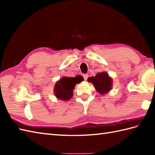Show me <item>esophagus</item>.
Wrapping results in <instances>:
<instances>
[{"mask_svg":"<svg viewBox=\"0 0 155 155\" xmlns=\"http://www.w3.org/2000/svg\"><path fill=\"white\" fill-rule=\"evenodd\" d=\"M83 77H84V79L85 81H87V78H88V74H83Z\"/></svg>","mask_w":155,"mask_h":155,"instance_id":"esophagus-1","label":"esophagus"}]
</instances>
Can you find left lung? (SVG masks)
<instances>
[{"label":"left lung","instance_id":"left-lung-1","mask_svg":"<svg viewBox=\"0 0 155 155\" xmlns=\"http://www.w3.org/2000/svg\"><path fill=\"white\" fill-rule=\"evenodd\" d=\"M88 81L93 83L98 93L101 94L107 93L110 91L113 85L112 78L106 72H98L95 77L88 78Z\"/></svg>","mask_w":155,"mask_h":155}]
</instances>
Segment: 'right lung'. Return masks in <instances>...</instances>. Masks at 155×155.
Segmentation results:
<instances>
[{"instance_id":"add662e5","label":"right lung","mask_w":155,"mask_h":155,"mask_svg":"<svg viewBox=\"0 0 155 155\" xmlns=\"http://www.w3.org/2000/svg\"><path fill=\"white\" fill-rule=\"evenodd\" d=\"M83 78L81 75L75 77H64L56 83L54 88L55 96L58 99L69 101L73 95V90L76 84L83 81Z\"/></svg>"}]
</instances>
